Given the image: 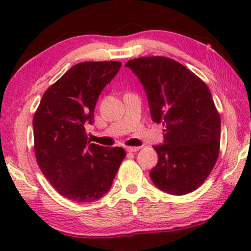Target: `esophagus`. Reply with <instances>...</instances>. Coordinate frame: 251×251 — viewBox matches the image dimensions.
Returning a JSON list of instances; mask_svg holds the SVG:
<instances>
[{
    "label": "esophagus",
    "instance_id": "obj_1",
    "mask_svg": "<svg viewBox=\"0 0 251 251\" xmlns=\"http://www.w3.org/2000/svg\"><path fill=\"white\" fill-rule=\"evenodd\" d=\"M140 149H142L140 146H127V148H126V150H127L128 152H137L139 151Z\"/></svg>",
    "mask_w": 251,
    "mask_h": 251
}]
</instances>
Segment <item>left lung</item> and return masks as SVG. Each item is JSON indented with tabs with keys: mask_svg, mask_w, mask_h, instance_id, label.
Wrapping results in <instances>:
<instances>
[{
	"mask_svg": "<svg viewBox=\"0 0 251 251\" xmlns=\"http://www.w3.org/2000/svg\"><path fill=\"white\" fill-rule=\"evenodd\" d=\"M142 82L154 123L165 127L153 146L158 163L150 177L158 189L181 196L203 184L220 152L221 118L208 86L181 63L165 56L126 62Z\"/></svg>",
	"mask_w": 251,
	"mask_h": 251,
	"instance_id": "obj_1",
	"label": "left lung"
}]
</instances>
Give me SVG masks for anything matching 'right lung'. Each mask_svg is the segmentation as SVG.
Returning a JSON list of instances; mask_svg holds the SVG:
<instances>
[{"instance_id":"1","label":"right lung","mask_w":251,"mask_h":251,"mask_svg":"<svg viewBox=\"0 0 251 251\" xmlns=\"http://www.w3.org/2000/svg\"><path fill=\"white\" fill-rule=\"evenodd\" d=\"M118 61L80 62L43 94L33 119L34 148L40 170L63 197L89 203L111 189L125 151L91 144L86 126Z\"/></svg>"}]
</instances>
